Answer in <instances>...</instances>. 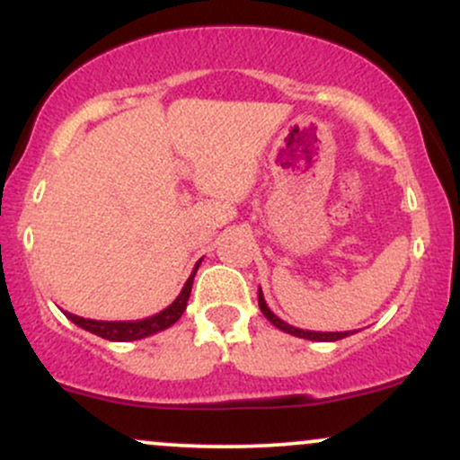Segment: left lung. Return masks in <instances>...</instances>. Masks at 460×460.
<instances>
[{
    "mask_svg": "<svg viewBox=\"0 0 460 460\" xmlns=\"http://www.w3.org/2000/svg\"><path fill=\"white\" fill-rule=\"evenodd\" d=\"M257 300H260V309L261 314L266 315L268 320L272 322L277 329H281L283 332H289V335L294 337H303V340H311V341H337V340H344V337L352 335L355 331H344V332H322V331H303V329H296V326L288 324V322H283L279 315H274L270 307L266 305V300H263V294H261V288H260V294H257Z\"/></svg>",
    "mask_w": 460,
    "mask_h": 460,
    "instance_id": "obj_1",
    "label": "left lung"
}]
</instances>
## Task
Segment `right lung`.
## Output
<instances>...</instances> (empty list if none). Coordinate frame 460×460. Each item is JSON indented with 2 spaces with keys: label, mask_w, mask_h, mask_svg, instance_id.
<instances>
[{
  "label": "right lung",
  "mask_w": 460,
  "mask_h": 460,
  "mask_svg": "<svg viewBox=\"0 0 460 460\" xmlns=\"http://www.w3.org/2000/svg\"><path fill=\"white\" fill-rule=\"evenodd\" d=\"M200 266V260L194 266L192 274L188 277L186 285L179 292V296L168 305L166 309H162L160 314L151 315V318H142V320H125V322H105V320H91V318H79L75 314H68L65 311V315L73 324L82 326L84 331L94 332V335L103 337L108 341H136V340H145V337L155 335L168 326H172L175 322L181 318V314L188 307V298L190 292H192V283H194V274H197Z\"/></svg>",
  "instance_id": "add662e5"
}]
</instances>
